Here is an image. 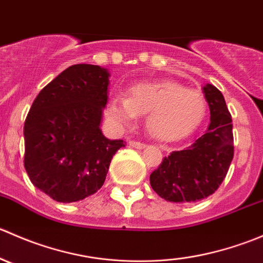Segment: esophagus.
I'll use <instances>...</instances> for the list:
<instances>
[{"label":"esophagus","mask_w":263,"mask_h":263,"mask_svg":"<svg viewBox=\"0 0 263 263\" xmlns=\"http://www.w3.org/2000/svg\"><path fill=\"white\" fill-rule=\"evenodd\" d=\"M128 144L131 147L139 148V150H142V148H145V146H146L145 144H141V142H137V141H129Z\"/></svg>","instance_id":"1"}]
</instances>
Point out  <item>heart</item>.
<instances>
[{
	"label": "heart",
	"instance_id": "b5f03b06",
	"mask_svg": "<svg viewBox=\"0 0 263 263\" xmlns=\"http://www.w3.org/2000/svg\"><path fill=\"white\" fill-rule=\"evenodd\" d=\"M142 115H146L145 127L151 137L177 141L200 126L206 115V103L196 90L163 80L134 85L128 89V97H113L105 108L108 121L116 127L129 126Z\"/></svg>",
	"mask_w": 263,
	"mask_h": 263
}]
</instances>
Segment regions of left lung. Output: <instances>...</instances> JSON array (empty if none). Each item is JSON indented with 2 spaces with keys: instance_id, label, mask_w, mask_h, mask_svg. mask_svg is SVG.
<instances>
[{
  "instance_id": "8db88e82",
  "label": "left lung",
  "mask_w": 263,
  "mask_h": 263,
  "mask_svg": "<svg viewBox=\"0 0 263 263\" xmlns=\"http://www.w3.org/2000/svg\"><path fill=\"white\" fill-rule=\"evenodd\" d=\"M210 108L206 134L190 147L173 151L150 174V184L161 198L171 202H196L213 195L229 171L234 155L232 116L219 89L202 87Z\"/></svg>"
}]
</instances>
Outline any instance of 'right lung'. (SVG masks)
Instances as JSON below:
<instances>
[{
    "label": "right lung",
    "mask_w": 263,
    "mask_h": 263,
    "mask_svg": "<svg viewBox=\"0 0 263 263\" xmlns=\"http://www.w3.org/2000/svg\"><path fill=\"white\" fill-rule=\"evenodd\" d=\"M109 71L73 65L41 90L24 124V166L31 183L54 201H81L103 185L123 140H109L100 123Z\"/></svg>",
    "instance_id": "1"
}]
</instances>
